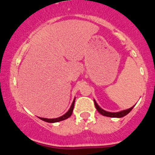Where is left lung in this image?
<instances>
[{
	"label": "left lung",
	"mask_w": 155,
	"mask_h": 155,
	"mask_svg": "<svg viewBox=\"0 0 155 155\" xmlns=\"http://www.w3.org/2000/svg\"><path fill=\"white\" fill-rule=\"evenodd\" d=\"M94 103H95V108H97V111H98L101 114L104 115V116H106V117H113V118H114V117L115 118H121V117H124L133 109V107H134V106H133V107L130 108L128 109L123 110V111H121L119 112H109V111H105V110L103 109V108H101L100 106L97 105V104L96 103V101L95 100H94Z\"/></svg>",
	"instance_id": "1"
}]
</instances>
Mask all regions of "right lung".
<instances>
[{
  "label": "right lung",
  "instance_id": "add662e5",
  "mask_svg": "<svg viewBox=\"0 0 155 155\" xmlns=\"http://www.w3.org/2000/svg\"><path fill=\"white\" fill-rule=\"evenodd\" d=\"M75 99H74V101H73L71 106L69 110L65 114L63 115V116L58 117V118H54V119H47V118H42V117H39V119H41V120L44 121V122H49V123H54V122H60V121H63L64 120H66V119L68 118L71 116L72 114V112H73V109H74V102H75Z\"/></svg>",
  "mask_w": 155,
  "mask_h": 155
}]
</instances>
